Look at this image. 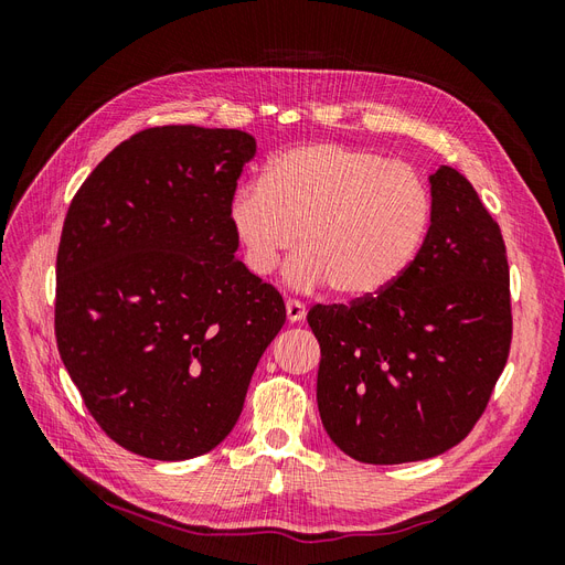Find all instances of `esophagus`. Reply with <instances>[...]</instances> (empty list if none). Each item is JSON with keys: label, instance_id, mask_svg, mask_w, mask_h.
Masks as SVG:
<instances>
[{"label": "esophagus", "instance_id": "34e87169", "mask_svg": "<svg viewBox=\"0 0 565 565\" xmlns=\"http://www.w3.org/2000/svg\"><path fill=\"white\" fill-rule=\"evenodd\" d=\"M285 311H287V320L289 322H299L306 316V306L301 301H297V299H287L285 301Z\"/></svg>", "mask_w": 565, "mask_h": 565}]
</instances>
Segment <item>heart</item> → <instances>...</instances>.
I'll return each instance as SVG.
<instances>
[{"mask_svg": "<svg viewBox=\"0 0 565 565\" xmlns=\"http://www.w3.org/2000/svg\"><path fill=\"white\" fill-rule=\"evenodd\" d=\"M434 200L409 164L332 141L287 148L270 158L264 181L235 193L228 218L254 276L287 264L299 289L330 282L344 299H370L396 282L429 233Z\"/></svg>", "mask_w": 565, "mask_h": 565, "instance_id": "obj_1", "label": "heart"}]
</instances>
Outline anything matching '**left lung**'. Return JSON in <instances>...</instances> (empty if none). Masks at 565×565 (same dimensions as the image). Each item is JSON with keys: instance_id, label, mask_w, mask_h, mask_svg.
Instances as JSON below:
<instances>
[{"instance_id": "left-lung-1", "label": "left lung", "mask_w": 565, "mask_h": 565, "mask_svg": "<svg viewBox=\"0 0 565 565\" xmlns=\"http://www.w3.org/2000/svg\"><path fill=\"white\" fill-rule=\"evenodd\" d=\"M429 233L403 276L349 306H313L318 409L339 450L405 465L455 448L507 365V247L473 185L452 167L429 177Z\"/></svg>"}]
</instances>
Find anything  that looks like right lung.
<instances>
[{
    "label": "right lung",
    "instance_id": "right-lung-1",
    "mask_svg": "<svg viewBox=\"0 0 565 565\" xmlns=\"http://www.w3.org/2000/svg\"><path fill=\"white\" fill-rule=\"evenodd\" d=\"M256 141L241 129L152 127L108 152L67 210L56 344L117 446L179 461L243 413L285 324L273 285L235 259L228 210Z\"/></svg>",
    "mask_w": 565,
    "mask_h": 565
}]
</instances>
